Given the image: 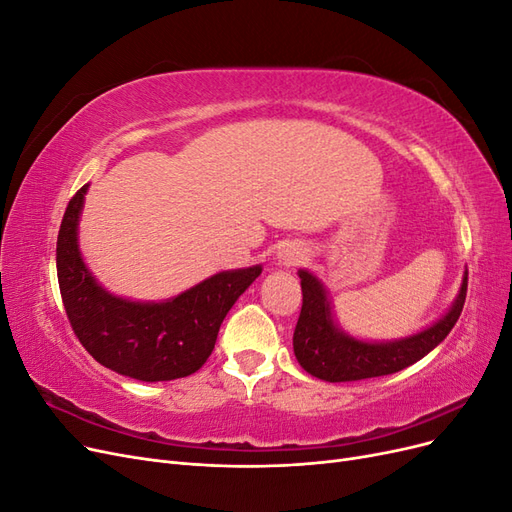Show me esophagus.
I'll return each mask as SVG.
<instances>
[{"label": "esophagus", "mask_w": 512, "mask_h": 512, "mask_svg": "<svg viewBox=\"0 0 512 512\" xmlns=\"http://www.w3.org/2000/svg\"><path fill=\"white\" fill-rule=\"evenodd\" d=\"M307 256V250L303 247V243H284L280 250H277V265L282 267H294L299 265V262H303Z\"/></svg>", "instance_id": "1"}]
</instances>
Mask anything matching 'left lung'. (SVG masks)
Instances as JSON below:
<instances>
[{
  "instance_id": "left-lung-1",
  "label": "left lung",
  "mask_w": 512,
  "mask_h": 512,
  "mask_svg": "<svg viewBox=\"0 0 512 512\" xmlns=\"http://www.w3.org/2000/svg\"><path fill=\"white\" fill-rule=\"evenodd\" d=\"M303 307L292 335V348L299 365L324 382H352L389 376L421 361L451 333L461 316L468 292V269L448 312L431 327L391 342H365L337 327L327 288L314 273L299 271Z\"/></svg>"
}]
</instances>
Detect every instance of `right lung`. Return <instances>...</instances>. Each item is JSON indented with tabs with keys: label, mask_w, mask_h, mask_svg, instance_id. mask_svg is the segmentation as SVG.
Instances as JSON below:
<instances>
[{
	"label": "right lung",
	"mask_w": 512,
	"mask_h": 512,
	"mask_svg": "<svg viewBox=\"0 0 512 512\" xmlns=\"http://www.w3.org/2000/svg\"><path fill=\"white\" fill-rule=\"evenodd\" d=\"M89 183L72 196L57 237V280L74 335L94 359L143 382L177 380L205 365L218 331L260 265L220 271L166 301H130L98 284L79 247Z\"/></svg>",
	"instance_id": "obj_1"
}]
</instances>
